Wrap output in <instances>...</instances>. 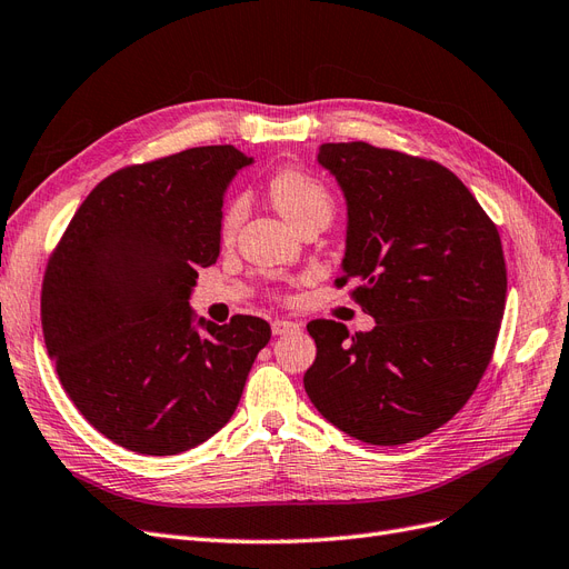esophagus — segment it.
Instances as JSON below:
<instances>
[{
    "instance_id": "esophagus-1",
    "label": "esophagus",
    "mask_w": 569,
    "mask_h": 569,
    "mask_svg": "<svg viewBox=\"0 0 569 569\" xmlns=\"http://www.w3.org/2000/svg\"><path fill=\"white\" fill-rule=\"evenodd\" d=\"M296 331H300V326L296 321H288V319L271 321V333L273 336H286V333H296Z\"/></svg>"
}]
</instances>
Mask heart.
Here are the masks:
<instances>
[{"label":"heart","instance_id":"b5f03b06","mask_svg":"<svg viewBox=\"0 0 569 569\" xmlns=\"http://www.w3.org/2000/svg\"><path fill=\"white\" fill-rule=\"evenodd\" d=\"M269 198L292 227L302 224L305 219L323 214L331 219L333 198L317 177L298 168H283L269 179ZM246 217V198H236L229 203L222 217V233L233 236Z\"/></svg>","mask_w":569,"mask_h":569}]
</instances>
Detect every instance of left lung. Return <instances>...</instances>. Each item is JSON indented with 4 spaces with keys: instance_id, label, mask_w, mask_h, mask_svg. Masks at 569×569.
Returning <instances> with one entry per match:
<instances>
[{
    "instance_id": "obj_1",
    "label": "left lung",
    "mask_w": 569,
    "mask_h": 569,
    "mask_svg": "<svg viewBox=\"0 0 569 569\" xmlns=\"http://www.w3.org/2000/svg\"><path fill=\"white\" fill-rule=\"evenodd\" d=\"M347 206L342 279L376 326L307 323L317 359L305 390L366 445L397 447L445 426L485 376L506 307L501 238L439 162L371 143H321Z\"/></svg>"
}]
</instances>
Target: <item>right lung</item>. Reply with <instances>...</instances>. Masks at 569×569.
<instances>
[{"mask_svg": "<svg viewBox=\"0 0 569 569\" xmlns=\"http://www.w3.org/2000/svg\"><path fill=\"white\" fill-rule=\"evenodd\" d=\"M252 158L200 146L106 177L51 254L42 328L72 405L111 442L149 456L198 447L229 423L264 319L217 326L191 309L219 258L224 193Z\"/></svg>", "mask_w": 569, "mask_h": 569, "instance_id": "obj_1", "label": "right lung"}]
</instances>
